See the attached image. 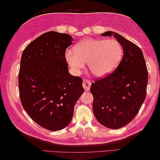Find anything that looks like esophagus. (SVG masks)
Returning a JSON list of instances; mask_svg holds the SVG:
<instances>
[{"label":"esophagus","mask_w":160,"mask_h":160,"mask_svg":"<svg viewBox=\"0 0 160 160\" xmlns=\"http://www.w3.org/2000/svg\"><path fill=\"white\" fill-rule=\"evenodd\" d=\"M83 86L85 91H89L91 88V82L89 80H84L83 82Z\"/></svg>","instance_id":"esophagus-1"}]
</instances>
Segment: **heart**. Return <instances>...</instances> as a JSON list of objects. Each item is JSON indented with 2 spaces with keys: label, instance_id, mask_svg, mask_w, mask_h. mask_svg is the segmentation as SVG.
I'll list each match as a JSON object with an SVG mask.
<instances>
[{
  "label": "heart",
  "instance_id": "1",
  "mask_svg": "<svg viewBox=\"0 0 160 160\" xmlns=\"http://www.w3.org/2000/svg\"><path fill=\"white\" fill-rule=\"evenodd\" d=\"M123 54V47L117 40L87 38L75 45L74 50H67L65 58L76 73L84 68L85 62H88L91 73L102 77L118 66Z\"/></svg>",
  "mask_w": 160,
  "mask_h": 160
}]
</instances>
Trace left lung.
<instances>
[{"instance_id": "obj_1", "label": "left lung", "mask_w": 160, "mask_h": 160, "mask_svg": "<svg viewBox=\"0 0 160 160\" xmlns=\"http://www.w3.org/2000/svg\"><path fill=\"white\" fill-rule=\"evenodd\" d=\"M101 35L113 36L123 47V57L113 72L92 83L93 111L101 125L119 129L132 122L141 108L146 97L148 72L138 46L113 31Z\"/></svg>"}]
</instances>
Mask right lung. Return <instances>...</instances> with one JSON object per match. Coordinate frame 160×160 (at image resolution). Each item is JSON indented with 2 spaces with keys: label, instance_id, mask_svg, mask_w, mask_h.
I'll return each instance as SVG.
<instances>
[{
  "label": "right lung",
  "instance_id": "1",
  "mask_svg": "<svg viewBox=\"0 0 160 160\" xmlns=\"http://www.w3.org/2000/svg\"><path fill=\"white\" fill-rule=\"evenodd\" d=\"M72 41L69 34L49 31L29 43L21 56V104L34 122L50 131L69 124L75 105L84 92L83 80L69 73L66 62V49Z\"/></svg>",
  "mask_w": 160,
  "mask_h": 160
}]
</instances>
